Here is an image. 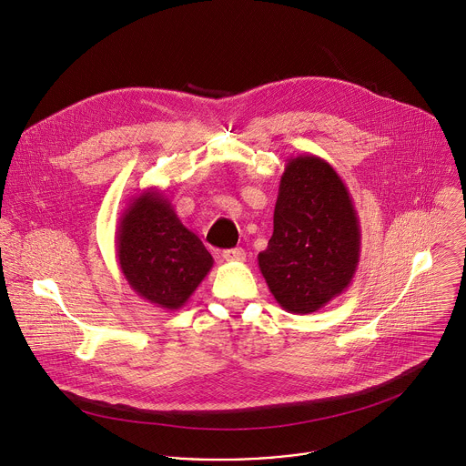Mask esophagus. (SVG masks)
I'll return each mask as SVG.
<instances>
[{
    "instance_id": "34e87169",
    "label": "esophagus",
    "mask_w": 466,
    "mask_h": 466,
    "mask_svg": "<svg viewBox=\"0 0 466 466\" xmlns=\"http://www.w3.org/2000/svg\"><path fill=\"white\" fill-rule=\"evenodd\" d=\"M245 250L243 248H228V250H223V258L227 261H245Z\"/></svg>"
}]
</instances>
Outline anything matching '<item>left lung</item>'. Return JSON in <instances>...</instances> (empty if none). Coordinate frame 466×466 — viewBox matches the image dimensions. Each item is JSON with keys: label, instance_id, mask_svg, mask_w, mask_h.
<instances>
[{"label": "left lung", "instance_id": "obj_1", "mask_svg": "<svg viewBox=\"0 0 466 466\" xmlns=\"http://www.w3.org/2000/svg\"><path fill=\"white\" fill-rule=\"evenodd\" d=\"M286 162L273 236L258 265L275 300L289 313L308 315L350 286L361 230L343 178L324 158L299 155Z\"/></svg>", "mask_w": 466, "mask_h": 466}]
</instances>
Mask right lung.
<instances>
[{
    "mask_svg": "<svg viewBox=\"0 0 466 466\" xmlns=\"http://www.w3.org/2000/svg\"><path fill=\"white\" fill-rule=\"evenodd\" d=\"M127 284L164 309L182 308L214 268V258L186 228L164 191L147 187L128 201L116 230Z\"/></svg>",
    "mask_w": 466,
    "mask_h": 466,
    "instance_id": "obj_1",
    "label": "right lung"
}]
</instances>
